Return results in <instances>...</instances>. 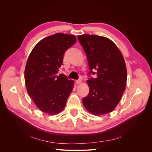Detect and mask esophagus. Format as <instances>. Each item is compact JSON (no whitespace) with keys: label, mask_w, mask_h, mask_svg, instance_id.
Instances as JSON below:
<instances>
[{"label":"esophagus","mask_w":152,"mask_h":152,"mask_svg":"<svg viewBox=\"0 0 152 152\" xmlns=\"http://www.w3.org/2000/svg\"><path fill=\"white\" fill-rule=\"evenodd\" d=\"M75 82H76V84H81V82H82V81H81V80H80V79H79V80H76V81H75Z\"/></svg>","instance_id":"34e87169"}]
</instances>
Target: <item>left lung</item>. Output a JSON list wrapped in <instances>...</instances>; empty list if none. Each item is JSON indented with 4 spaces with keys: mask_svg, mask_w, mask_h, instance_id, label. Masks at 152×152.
Here are the masks:
<instances>
[{
    "mask_svg": "<svg viewBox=\"0 0 152 152\" xmlns=\"http://www.w3.org/2000/svg\"><path fill=\"white\" fill-rule=\"evenodd\" d=\"M78 39L84 49L90 72L97 77L87 80L89 93L82 99L86 109L95 115L111 112L126 89L125 61L117 45L104 37L82 35Z\"/></svg>",
    "mask_w": 152,
    "mask_h": 152,
    "instance_id": "8db88e82",
    "label": "left lung"
}]
</instances>
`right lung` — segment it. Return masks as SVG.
<instances>
[{"mask_svg":"<svg viewBox=\"0 0 152 152\" xmlns=\"http://www.w3.org/2000/svg\"><path fill=\"white\" fill-rule=\"evenodd\" d=\"M76 41L74 35L55 34L41 40L29 55L25 70L26 90L44 113L57 114L65 107L73 81L58 72L64 53Z\"/></svg>","mask_w":152,"mask_h":152,"instance_id":"right-lung-1","label":"right lung"}]
</instances>
